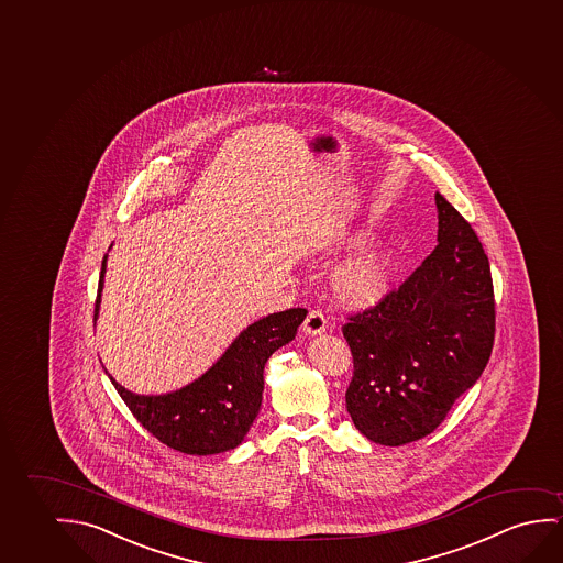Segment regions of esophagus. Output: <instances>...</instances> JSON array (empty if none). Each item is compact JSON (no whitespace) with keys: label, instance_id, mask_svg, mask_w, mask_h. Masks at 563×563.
I'll return each instance as SVG.
<instances>
[{"label":"esophagus","instance_id":"esophagus-1","mask_svg":"<svg viewBox=\"0 0 563 563\" xmlns=\"http://www.w3.org/2000/svg\"><path fill=\"white\" fill-rule=\"evenodd\" d=\"M325 328H328V320H325L324 314H322V310H310L309 317H307L305 324H302L305 333L318 335V333L325 332Z\"/></svg>","mask_w":563,"mask_h":563}]
</instances>
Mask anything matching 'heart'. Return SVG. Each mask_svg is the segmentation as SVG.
<instances>
[{
    "mask_svg": "<svg viewBox=\"0 0 563 563\" xmlns=\"http://www.w3.org/2000/svg\"><path fill=\"white\" fill-rule=\"evenodd\" d=\"M396 256L382 243L358 249L335 268L332 287L353 307H368L380 301L396 284Z\"/></svg>",
    "mask_w": 563,
    "mask_h": 563,
    "instance_id": "heart-1",
    "label": "heart"
}]
</instances>
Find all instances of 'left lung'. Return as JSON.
I'll list each match as a JSON object with an SVG mask.
<instances>
[{
  "label": "left lung",
  "instance_id": "obj_1",
  "mask_svg": "<svg viewBox=\"0 0 563 563\" xmlns=\"http://www.w3.org/2000/svg\"><path fill=\"white\" fill-rule=\"evenodd\" d=\"M438 245L401 286L343 325L353 355L351 419L376 444L434 432L490 358V262L471 223L435 192Z\"/></svg>",
  "mask_w": 563,
  "mask_h": 563
}]
</instances>
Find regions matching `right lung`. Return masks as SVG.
Here are the masks:
<instances>
[{
	"label": "right lung",
	"mask_w": 563,
	"mask_h": 563,
	"mask_svg": "<svg viewBox=\"0 0 563 563\" xmlns=\"http://www.w3.org/2000/svg\"><path fill=\"white\" fill-rule=\"evenodd\" d=\"M103 256L95 320L102 299ZM307 309L274 312L246 325L214 365L189 386L164 396H136L110 380L135 419L162 444L189 455H214L238 448L261 411L264 365L294 340Z\"/></svg>",
	"instance_id": "add662e5"
}]
</instances>
